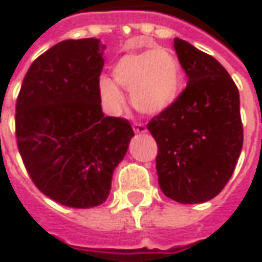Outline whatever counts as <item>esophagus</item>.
<instances>
[{"mask_svg":"<svg viewBox=\"0 0 262 262\" xmlns=\"http://www.w3.org/2000/svg\"><path fill=\"white\" fill-rule=\"evenodd\" d=\"M133 129H134L136 134H144V133H147V126L144 124H141V122H134L133 124Z\"/></svg>","mask_w":262,"mask_h":262,"instance_id":"34e87169","label":"esophagus"}]
</instances>
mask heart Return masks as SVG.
<instances>
[{
  "label": "heart",
  "mask_w": 262,
  "mask_h": 262,
  "mask_svg": "<svg viewBox=\"0 0 262 262\" xmlns=\"http://www.w3.org/2000/svg\"><path fill=\"white\" fill-rule=\"evenodd\" d=\"M118 84L131 92L137 109L147 115H159L173 105L182 90V73L175 56L167 49H147L126 54L114 67ZM100 99L111 112L124 105V95L114 80L102 77Z\"/></svg>",
  "instance_id": "heart-1"
}]
</instances>
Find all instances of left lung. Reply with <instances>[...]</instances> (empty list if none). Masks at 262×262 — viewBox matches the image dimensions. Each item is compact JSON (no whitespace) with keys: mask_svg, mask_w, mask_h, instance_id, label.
Returning a JSON list of instances; mask_svg holds the SVG:
<instances>
[{"mask_svg":"<svg viewBox=\"0 0 262 262\" xmlns=\"http://www.w3.org/2000/svg\"><path fill=\"white\" fill-rule=\"evenodd\" d=\"M188 83L147 129L157 143L159 186L182 204L206 203L225 188L244 143L239 90L216 58L176 37Z\"/></svg>","mask_w":262,"mask_h":262,"instance_id":"8db88e82","label":"left lung"}]
</instances>
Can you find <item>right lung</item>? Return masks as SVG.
I'll return each instance as SVG.
<instances>
[{"label": "right lung", "mask_w": 262, "mask_h": 262, "mask_svg": "<svg viewBox=\"0 0 262 262\" xmlns=\"http://www.w3.org/2000/svg\"><path fill=\"white\" fill-rule=\"evenodd\" d=\"M103 51L95 37L56 43L30 66L15 105L17 147L33 184L73 208L105 203L134 137L126 119L102 112Z\"/></svg>", "instance_id": "right-lung-1"}]
</instances>
